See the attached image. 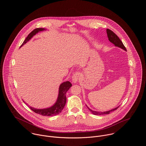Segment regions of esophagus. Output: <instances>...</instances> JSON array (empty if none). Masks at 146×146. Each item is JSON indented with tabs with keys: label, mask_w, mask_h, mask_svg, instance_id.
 I'll return each instance as SVG.
<instances>
[{
	"label": "esophagus",
	"mask_w": 146,
	"mask_h": 146,
	"mask_svg": "<svg viewBox=\"0 0 146 146\" xmlns=\"http://www.w3.org/2000/svg\"><path fill=\"white\" fill-rule=\"evenodd\" d=\"M80 77V72H76L72 76V82L74 83H76L78 80L79 79Z\"/></svg>",
	"instance_id": "obj_1"
}]
</instances>
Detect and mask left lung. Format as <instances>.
Returning a JSON list of instances; mask_svg holds the SVG:
<instances>
[{
  "instance_id": "8db88e82",
  "label": "left lung",
  "mask_w": 146,
  "mask_h": 146,
  "mask_svg": "<svg viewBox=\"0 0 146 146\" xmlns=\"http://www.w3.org/2000/svg\"><path fill=\"white\" fill-rule=\"evenodd\" d=\"M106 31H107V37L108 38V40L110 42H111L112 43H113L115 46H118V47H120L122 49H123L124 50H126V49L125 48L124 45L123 44V42L121 41V40L119 39V38L117 36V35L116 34H115L112 31H111V30L107 29L106 30ZM119 107L114 108V109H112L111 110H110V111H105V112H97V111H92V110L89 109L88 107V109L90 111V112L94 114V115H106V114H109L110 112H112V111H114L115 110H117Z\"/></svg>"
}]
</instances>
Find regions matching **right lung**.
<instances>
[{
  "label": "right lung",
  "instance_id": "obj_1",
  "mask_svg": "<svg viewBox=\"0 0 146 146\" xmlns=\"http://www.w3.org/2000/svg\"><path fill=\"white\" fill-rule=\"evenodd\" d=\"M45 29L44 28H37L32 31L26 37L24 42L22 44V46L24 44L28 42L34 35L39 31H43ZM72 86V84L70 82H66L61 84L59 88V94L56 103L54 104L52 107L48 108L46 109H36L33 107H30V108L35 112L36 113L40 114L42 116H56L58 115L62 111L65 104L66 103V94L67 90Z\"/></svg>",
  "mask_w": 146,
  "mask_h": 146
}]
</instances>
